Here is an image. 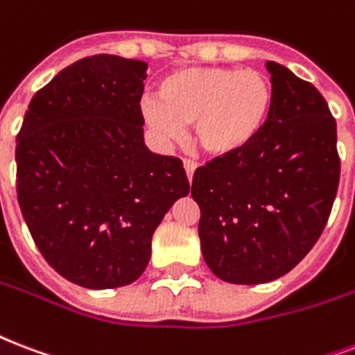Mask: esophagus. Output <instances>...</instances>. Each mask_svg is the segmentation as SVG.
Segmentation results:
<instances>
[{"instance_id": "obj_1", "label": "esophagus", "mask_w": 355, "mask_h": 355, "mask_svg": "<svg viewBox=\"0 0 355 355\" xmlns=\"http://www.w3.org/2000/svg\"><path fill=\"white\" fill-rule=\"evenodd\" d=\"M184 169H186V175H188V180L193 178V173L197 169L196 162H191V159H184Z\"/></svg>"}]
</instances>
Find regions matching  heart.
I'll return each mask as SVG.
<instances>
[{"label": "heart", "instance_id": "b5f03b06", "mask_svg": "<svg viewBox=\"0 0 355 355\" xmlns=\"http://www.w3.org/2000/svg\"><path fill=\"white\" fill-rule=\"evenodd\" d=\"M158 98L141 100V115L164 141L180 139L193 124V141L212 158L240 153L268 123L274 91L259 70L191 67L158 83Z\"/></svg>", "mask_w": 355, "mask_h": 355}]
</instances>
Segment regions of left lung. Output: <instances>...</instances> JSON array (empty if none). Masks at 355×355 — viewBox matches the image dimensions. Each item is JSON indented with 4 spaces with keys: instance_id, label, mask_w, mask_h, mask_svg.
I'll return each instance as SVG.
<instances>
[{
    "instance_id": "8db88e82",
    "label": "left lung",
    "mask_w": 355,
    "mask_h": 355,
    "mask_svg": "<svg viewBox=\"0 0 355 355\" xmlns=\"http://www.w3.org/2000/svg\"><path fill=\"white\" fill-rule=\"evenodd\" d=\"M274 104L259 137L240 153L197 167L202 259L234 285L291 272L328 223L339 188L337 123L309 81L274 61Z\"/></svg>"
}]
</instances>
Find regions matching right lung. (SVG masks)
Instances as JSON below:
<instances>
[{
  "instance_id": "1",
  "label": "right lung",
  "mask_w": 355,
  "mask_h": 355,
  "mask_svg": "<svg viewBox=\"0 0 355 355\" xmlns=\"http://www.w3.org/2000/svg\"><path fill=\"white\" fill-rule=\"evenodd\" d=\"M147 63L100 53L37 91L16 137V193L37 248L85 288L134 283L153 234L189 193L182 162L143 139Z\"/></svg>"
}]
</instances>
